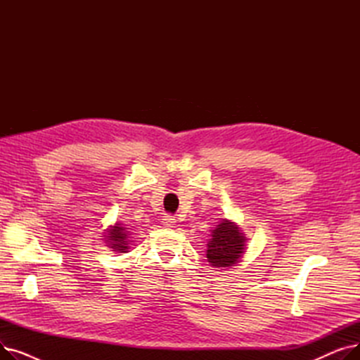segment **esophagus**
<instances>
[{
  "label": "esophagus",
  "mask_w": 360,
  "mask_h": 360,
  "mask_svg": "<svg viewBox=\"0 0 360 360\" xmlns=\"http://www.w3.org/2000/svg\"><path fill=\"white\" fill-rule=\"evenodd\" d=\"M162 223H163L165 228H167V229H174V228H176V219H175V217H172V216H165Z\"/></svg>",
  "instance_id": "34e87169"
}]
</instances>
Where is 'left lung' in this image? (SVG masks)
Instances as JSON below:
<instances>
[{
    "instance_id": "left-lung-1",
    "label": "left lung",
    "mask_w": 360,
    "mask_h": 360,
    "mask_svg": "<svg viewBox=\"0 0 360 360\" xmlns=\"http://www.w3.org/2000/svg\"><path fill=\"white\" fill-rule=\"evenodd\" d=\"M247 236L235 221L221 219L207 242V261L214 269H231L247 252Z\"/></svg>"
}]
</instances>
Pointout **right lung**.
I'll return each instance as SVG.
<instances>
[{
  "label": "right lung",
  "instance_id": "obj_1",
  "mask_svg": "<svg viewBox=\"0 0 360 360\" xmlns=\"http://www.w3.org/2000/svg\"><path fill=\"white\" fill-rule=\"evenodd\" d=\"M129 231L131 229L127 228V224H124L121 221H117V223L108 226V229L103 232V240L106 243V247L118 254L128 252L129 242H131Z\"/></svg>",
  "mask_w": 360,
  "mask_h": 360
}]
</instances>
